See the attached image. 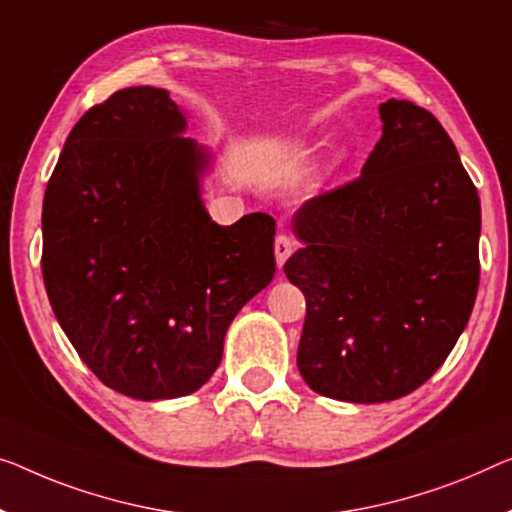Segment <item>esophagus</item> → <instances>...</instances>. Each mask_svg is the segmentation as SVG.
I'll return each mask as SVG.
<instances>
[{
  "mask_svg": "<svg viewBox=\"0 0 512 512\" xmlns=\"http://www.w3.org/2000/svg\"><path fill=\"white\" fill-rule=\"evenodd\" d=\"M273 250H276V262L278 266H282L289 259V255L294 253V241L289 239L285 234L276 236V243H273Z\"/></svg>",
  "mask_w": 512,
  "mask_h": 512,
  "instance_id": "34e87169",
  "label": "esophagus"
}]
</instances>
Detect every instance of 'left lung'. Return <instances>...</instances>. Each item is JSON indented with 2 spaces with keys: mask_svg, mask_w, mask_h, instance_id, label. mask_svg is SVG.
Returning a JSON list of instances; mask_svg holds the SVG:
<instances>
[{
  "mask_svg": "<svg viewBox=\"0 0 512 512\" xmlns=\"http://www.w3.org/2000/svg\"><path fill=\"white\" fill-rule=\"evenodd\" d=\"M361 177L294 213L303 248L285 276L305 296L299 372L342 402L423 386L467 326L478 292L480 200L444 126L411 101L379 105Z\"/></svg>",
  "mask_w": 512,
  "mask_h": 512,
  "instance_id": "left-lung-1",
  "label": "left lung"
}]
</instances>
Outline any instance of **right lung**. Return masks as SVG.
Wrapping results in <instances>:
<instances>
[{
	"label": "right lung",
	"instance_id": "1",
	"mask_svg": "<svg viewBox=\"0 0 512 512\" xmlns=\"http://www.w3.org/2000/svg\"><path fill=\"white\" fill-rule=\"evenodd\" d=\"M183 131L165 89H121L73 126L43 197L52 312L87 368L135 400L207 384L227 326L276 273V220L213 223L209 154Z\"/></svg>",
	"mask_w": 512,
	"mask_h": 512
}]
</instances>
